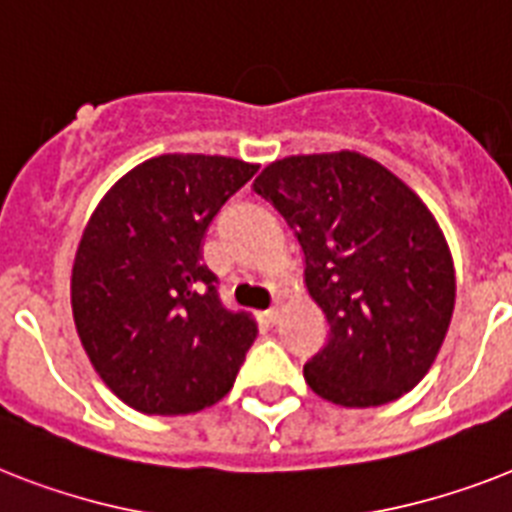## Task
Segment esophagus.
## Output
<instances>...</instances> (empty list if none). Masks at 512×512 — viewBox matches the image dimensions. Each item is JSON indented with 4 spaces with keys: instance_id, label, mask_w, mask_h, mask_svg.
Masks as SVG:
<instances>
[{
    "instance_id": "34e87169",
    "label": "esophagus",
    "mask_w": 512,
    "mask_h": 512,
    "mask_svg": "<svg viewBox=\"0 0 512 512\" xmlns=\"http://www.w3.org/2000/svg\"><path fill=\"white\" fill-rule=\"evenodd\" d=\"M265 321H268L270 326H276V323H278V305H273L268 313H265Z\"/></svg>"
}]
</instances>
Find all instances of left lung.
<instances>
[{
	"instance_id": "left-lung-1",
	"label": "left lung",
	"mask_w": 512,
	"mask_h": 512,
	"mask_svg": "<svg viewBox=\"0 0 512 512\" xmlns=\"http://www.w3.org/2000/svg\"><path fill=\"white\" fill-rule=\"evenodd\" d=\"M305 255L328 342L305 363L318 397L344 407L400 400L436 360L455 307L442 228L413 189L357 152L270 162L252 184Z\"/></svg>"
}]
</instances>
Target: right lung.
I'll return each instance as SVG.
<instances>
[{"label": "right lung", "mask_w": 512, "mask_h": 512, "mask_svg": "<svg viewBox=\"0 0 512 512\" xmlns=\"http://www.w3.org/2000/svg\"><path fill=\"white\" fill-rule=\"evenodd\" d=\"M257 165L160 155L99 202L78 244L70 305L94 371L147 415L223 400L257 336L255 318L220 302L202 239Z\"/></svg>", "instance_id": "obj_1"}]
</instances>
